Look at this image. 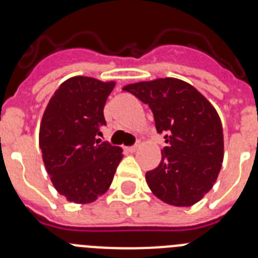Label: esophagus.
Instances as JSON below:
<instances>
[{"instance_id":"34e87169","label":"esophagus","mask_w":258,"mask_h":258,"mask_svg":"<svg viewBox=\"0 0 258 258\" xmlns=\"http://www.w3.org/2000/svg\"><path fill=\"white\" fill-rule=\"evenodd\" d=\"M137 147H138L137 145L136 146H129V147H124V150L127 152V154H133V152L137 151Z\"/></svg>"}]
</instances>
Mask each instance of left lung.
Wrapping results in <instances>:
<instances>
[{
  "instance_id": "8db88e82",
  "label": "left lung",
  "mask_w": 258,
  "mask_h": 258,
  "mask_svg": "<svg viewBox=\"0 0 258 258\" xmlns=\"http://www.w3.org/2000/svg\"><path fill=\"white\" fill-rule=\"evenodd\" d=\"M122 90L149 104L157 133L165 134L160 164L146 173L150 190L170 206H194L213 187L222 166V124L216 108L192 85L173 77Z\"/></svg>"
}]
</instances>
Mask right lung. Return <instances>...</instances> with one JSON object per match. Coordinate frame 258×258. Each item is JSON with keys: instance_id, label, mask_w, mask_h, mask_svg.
I'll return each mask as SVG.
<instances>
[{"instance_id": "1", "label": "right lung", "mask_w": 258, "mask_h": 258, "mask_svg": "<svg viewBox=\"0 0 258 258\" xmlns=\"http://www.w3.org/2000/svg\"><path fill=\"white\" fill-rule=\"evenodd\" d=\"M113 88V81L71 77L45 109L38 137L42 160L55 190L68 202L88 204L103 195L122 159L120 147L97 140Z\"/></svg>"}]
</instances>
